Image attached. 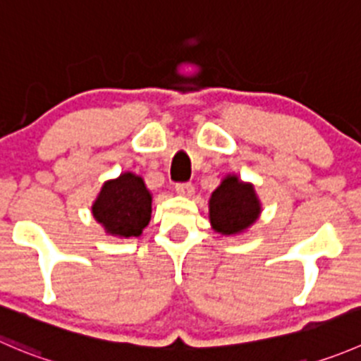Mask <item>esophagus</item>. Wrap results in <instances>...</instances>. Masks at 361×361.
Here are the masks:
<instances>
[{"label": "esophagus", "instance_id": "34e87169", "mask_svg": "<svg viewBox=\"0 0 361 361\" xmlns=\"http://www.w3.org/2000/svg\"><path fill=\"white\" fill-rule=\"evenodd\" d=\"M176 192L180 195H192L194 194V185L190 181H185V183H178L176 185Z\"/></svg>", "mask_w": 361, "mask_h": 361}]
</instances>
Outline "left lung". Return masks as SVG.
I'll use <instances>...</instances> for the list:
<instances>
[{
	"label": "left lung",
	"mask_w": 361,
	"mask_h": 361,
	"mask_svg": "<svg viewBox=\"0 0 361 361\" xmlns=\"http://www.w3.org/2000/svg\"><path fill=\"white\" fill-rule=\"evenodd\" d=\"M259 212L254 187L236 176H227L209 199V220L216 233H241L255 222Z\"/></svg>",
	"instance_id": "obj_1"
}]
</instances>
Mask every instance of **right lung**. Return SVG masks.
Segmentation results:
<instances>
[{
	"instance_id": "right-lung-1",
	"label": "right lung",
	"mask_w": 361,
	"mask_h": 361,
	"mask_svg": "<svg viewBox=\"0 0 361 361\" xmlns=\"http://www.w3.org/2000/svg\"><path fill=\"white\" fill-rule=\"evenodd\" d=\"M92 209L93 216L113 236H139L152 216V194L142 178L123 173L104 183Z\"/></svg>"
}]
</instances>
